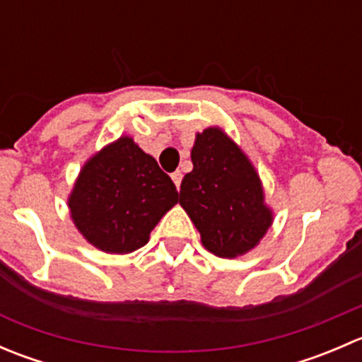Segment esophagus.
<instances>
[{
    "instance_id": "34e87169",
    "label": "esophagus",
    "mask_w": 362,
    "mask_h": 362,
    "mask_svg": "<svg viewBox=\"0 0 362 362\" xmlns=\"http://www.w3.org/2000/svg\"><path fill=\"white\" fill-rule=\"evenodd\" d=\"M171 178H173L177 189H180V184H182V173H180V171H175V173H171Z\"/></svg>"
}]
</instances>
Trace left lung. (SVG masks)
<instances>
[{"label": "left lung", "mask_w": 362, "mask_h": 362, "mask_svg": "<svg viewBox=\"0 0 362 362\" xmlns=\"http://www.w3.org/2000/svg\"><path fill=\"white\" fill-rule=\"evenodd\" d=\"M191 159L194 168L182 180L178 202L203 247L224 259L247 254L273 222L257 171L221 127L196 134Z\"/></svg>", "instance_id": "8db88e82"}]
</instances>
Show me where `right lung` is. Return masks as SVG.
<instances>
[{"mask_svg": "<svg viewBox=\"0 0 362 362\" xmlns=\"http://www.w3.org/2000/svg\"><path fill=\"white\" fill-rule=\"evenodd\" d=\"M177 203L171 178L129 136H120L87 160L68 198L76 229L108 254L144 247Z\"/></svg>", "mask_w": 362, "mask_h": 362, "instance_id": "obj_1", "label": "right lung"}]
</instances>
